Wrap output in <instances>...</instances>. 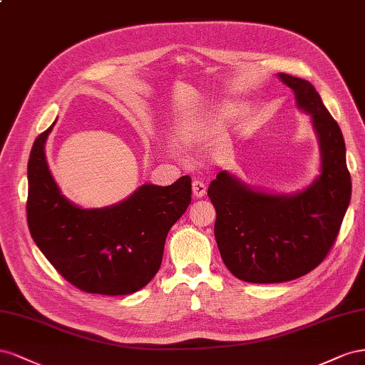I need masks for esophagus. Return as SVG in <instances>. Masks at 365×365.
Returning a JSON list of instances; mask_svg holds the SVG:
<instances>
[{"instance_id":"34e87169","label":"esophagus","mask_w":365,"mask_h":365,"mask_svg":"<svg viewBox=\"0 0 365 365\" xmlns=\"http://www.w3.org/2000/svg\"><path fill=\"white\" fill-rule=\"evenodd\" d=\"M192 194L197 199H202V197L206 194V185L202 180H192Z\"/></svg>"}]
</instances>
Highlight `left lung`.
Masks as SVG:
<instances>
[{
	"label": "left lung",
	"mask_w": 365,
	"mask_h": 365,
	"mask_svg": "<svg viewBox=\"0 0 365 365\" xmlns=\"http://www.w3.org/2000/svg\"><path fill=\"white\" fill-rule=\"evenodd\" d=\"M310 114L318 136L321 174L297 194L249 188L220 171L207 188L215 211L214 234L223 263L246 283H283L309 274L335 243L350 203L351 180L346 143L336 120L309 81L279 73Z\"/></svg>",
	"instance_id": "1"
}]
</instances>
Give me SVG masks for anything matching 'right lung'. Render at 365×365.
<instances>
[{"label":"right lung","mask_w":365,"mask_h":365,"mask_svg":"<svg viewBox=\"0 0 365 365\" xmlns=\"http://www.w3.org/2000/svg\"><path fill=\"white\" fill-rule=\"evenodd\" d=\"M55 125V123H53ZM36 138L29 159L27 223L34 242L70 284L87 294L128 295L162 263L166 235L191 203V177L170 186L142 185L118 205L82 210L61 194Z\"/></svg>","instance_id":"right-lung-1"}]
</instances>
